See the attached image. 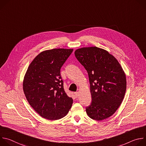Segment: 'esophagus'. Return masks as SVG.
<instances>
[{
  "label": "esophagus",
  "mask_w": 146,
  "mask_h": 146,
  "mask_svg": "<svg viewBox=\"0 0 146 146\" xmlns=\"http://www.w3.org/2000/svg\"><path fill=\"white\" fill-rule=\"evenodd\" d=\"M74 95H75V96H76V98H77L78 96V92H74Z\"/></svg>",
  "instance_id": "esophagus-1"
}]
</instances>
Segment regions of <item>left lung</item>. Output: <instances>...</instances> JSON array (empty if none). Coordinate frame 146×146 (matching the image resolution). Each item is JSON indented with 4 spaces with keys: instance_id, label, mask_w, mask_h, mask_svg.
I'll return each mask as SVG.
<instances>
[{
    "instance_id": "1",
    "label": "left lung",
    "mask_w": 146,
    "mask_h": 146,
    "mask_svg": "<svg viewBox=\"0 0 146 146\" xmlns=\"http://www.w3.org/2000/svg\"><path fill=\"white\" fill-rule=\"evenodd\" d=\"M74 54L88 74L92 102L86 108L87 114L97 121L110 117L126 92V75L121 66L108 51L97 47L78 48Z\"/></svg>"
}]
</instances>
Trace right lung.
Masks as SVG:
<instances>
[{
	"mask_svg": "<svg viewBox=\"0 0 146 146\" xmlns=\"http://www.w3.org/2000/svg\"><path fill=\"white\" fill-rule=\"evenodd\" d=\"M73 49L54 48L38 54L29 65L23 81V90L32 108L49 120L64 117L73 99L64 88L60 70Z\"/></svg>",
	"mask_w": 146,
	"mask_h": 146,
	"instance_id": "right-lung-1",
	"label": "right lung"
}]
</instances>
